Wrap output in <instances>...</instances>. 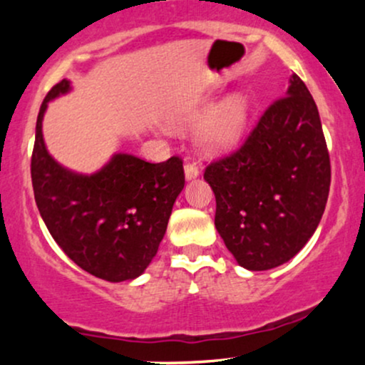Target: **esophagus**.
<instances>
[{
    "mask_svg": "<svg viewBox=\"0 0 365 365\" xmlns=\"http://www.w3.org/2000/svg\"><path fill=\"white\" fill-rule=\"evenodd\" d=\"M199 166L195 163H185V178L187 180H194L199 177Z\"/></svg>",
    "mask_w": 365,
    "mask_h": 365,
    "instance_id": "obj_1",
    "label": "esophagus"
}]
</instances>
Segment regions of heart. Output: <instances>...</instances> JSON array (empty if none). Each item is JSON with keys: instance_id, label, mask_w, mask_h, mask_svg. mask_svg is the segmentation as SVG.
<instances>
[{"instance_id": "heart-1", "label": "heart", "mask_w": 365, "mask_h": 365, "mask_svg": "<svg viewBox=\"0 0 365 365\" xmlns=\"http://www.w3.org/2000/svg\"><path fill=\"white\" fill-rule=\"evenodd\" d=\"M247 115V104L244 98L233 96L217 106L206 116L197 130V140L206 150H221L232 145L244 127ZM202 113H195L190 120H197Z\"/></svg>"}]
</instances>
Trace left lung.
<instances>
[{
    "instance_id": "8db88e82",
    "label": "left lung",
    "mask_w": 365,
    "mask_h": 365,
    "mask_svg": "<svg viewBox=\"0 0 365 365\" xmlns=\"http://www.w3.org/2000/svg\"><path fill=\"white\" fill-rule=\"evenodd\" d=\"M204 180L216 197L215 225L242 267L282 266L314 235L328 202L331 165L319 111L299 75Z\"/></svg>"
}]
</instances>
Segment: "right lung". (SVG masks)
Masks as SVG:
<instances>
[{
  "label": "right lung",
  "mask_w": 365,
  "mask_h": 365,
  "mask_svg": "<svg viewBox=\"0 0 365 365\" xmlns=\"http://www.w3.org/2000/svg\"><path fill=\"white\" fill-rule=\"evenodd\" d=\"M68 91V81L58 82L37 115L31 161L37 209L77 266L106 282H127L144 273L158 252L185 185L183 163L178 156L148 163L120 153L94 175L63 168L46 149L43 118L48 103Z\"/></svg>",
  "instance_id": "obj_1"
}]
</instances>
